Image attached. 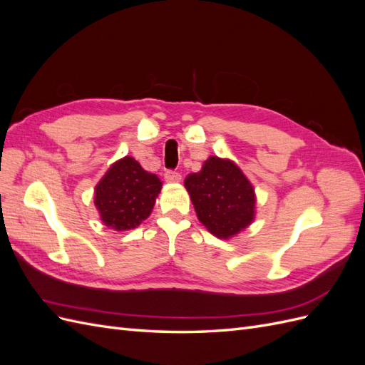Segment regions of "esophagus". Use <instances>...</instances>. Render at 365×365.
I'll use <instances>...</instances> for the list:
<instances>
[{
    "mask_svg": "<svg viewBox=\"0 0 365 365\" xmlns=\"http://www.w3.org/2000/svg\"><path fill=\"white\" fill-rule=\"evenodd\" d=\"M164 178H165V181L172 182V184L180 182L181 181V173L175 172V170H168V172H165V175H164Z\"/></svg>",
    "mask_w": 365,
    "mask_h": 365,
    "instance_id": "34e87169",
    "label": "esophagus"
}]
</instances>
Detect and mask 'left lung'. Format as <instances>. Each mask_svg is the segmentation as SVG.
I'll list each match as a JSON object with an SVG mask.
<instances>
[{"label":"left lung","mask_w":365,"mask_h":365,"mask_svg":"<svg viewBox=\"0 0 365 365\" xmlns=\"http://www.w3.org/2000/svg\"><path fill=\"white\" fill-rule=\"evenodd\" d=\"M184 185L200 222L217 239L237 236L256 219V190L233 160L207 158Z\"/></svg>","instance_id":"8db88e82"}]
</instances>
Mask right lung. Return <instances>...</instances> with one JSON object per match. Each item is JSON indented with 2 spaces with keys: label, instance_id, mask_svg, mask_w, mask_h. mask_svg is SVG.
<instances>
[{
  "label": "right lung",
  "instance_id": "1",
  "mask_svg": "<svg viewBox=\"0 0 365 365\" xmlns=\"http://www.w3.org/2000/svg\"><path fill=\"white\" fill-rule=\"evenodd\" d=\"M163 182L129 155L109 165L94 189V205L102 222L118 233L137 228L148 219Z\"/></svg>",
  "mask_w": 365,
  "mask_h": 365
}]
</instances>
